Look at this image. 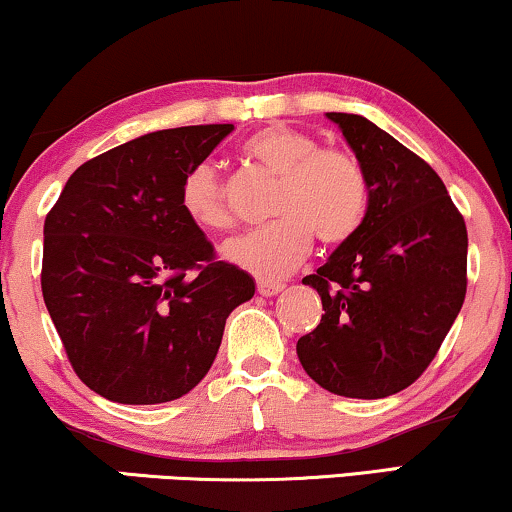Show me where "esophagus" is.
<instances>
[{
    "mask_svg": "<svg viewBox=\"0 0 512 512\" xmlns=\"http://www.w3.org/2000/svg\"><path fill=\"white\" fill-rule=\"evenodd\" d=\"M256 289H258V293H261V296L272 298L284 289V284L282 282H265V279H261V282L256 284Z\"/></svg>",
    "mask_w": 512,
    "mask_h": 512,
    "instance_id": "1",
    "label": "esophagus"
}]
</instances>
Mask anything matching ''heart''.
<instances>
[{
    "label": "heart",
    "instance_id": "obj_1",
    "mask_svg": "<svg viewBox=\"0 0 512 512\" xmlns=\"http://www.w3.org/2000/svg\"><path fill=\"white\" fill-rule=\"evenodd\" d=\"M251 163L279 177L270 226L223 242L228 263L261 279H279L310 254L314 235L342 244L356 235L368 212V181L359 160L338 146H319L310 132L272 123L242 144ZM179 202L195 226L216 233L233 223L219 172L195 165L184 177Z\"/></svg>",
    "mask_w": 512,
    "mask_h": 512
}]
</instances>
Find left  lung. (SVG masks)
I'll list each match as a JSON object with an SVG mask.
<instances>
[{
  "instance_id": "obj_1",
  "label": "left lung",
  "mask_w": 512,
  "mask_h": 512,
  "mask_svg": "<svg viewBox=\"0 0 512 512\" xmlns=\"http://www.w3.org/2000/svg\"><path fill=\"white\" fill-rule=\"evenodd\" d=\"M368 181V212L303 284L324 305L298 340L305 373L347 398H384L429 368L466 298L468 235L443 179L389 132L326 114Z\"/></svg>"
}]
</instances>
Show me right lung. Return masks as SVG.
Wrapping results in <instances>:
<instances>
[{
  "label": "right lung",
  "mask_w": 512,
  "mask_h": 512,
  "mask_svg": "<svg viewBox=\"0 0 512 512\" xmlns=\"http://www.w3.org/2000/svg\"><path fill=\"white\" fill-rule=\"evenodd\" d=\"M233 125L125 142L67 179L44 223L41 291L79 380L114 403L188 394L212 368L228 314L256 284L216 261L179 202L184 177Z\"/></svg>",
  "instance_id": "add662e5"
}]
</instances>
